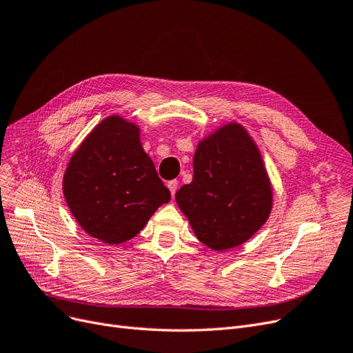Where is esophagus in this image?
<instances>
[{
	"label": "esophagus",
	"mask_w": 353,
	"mask_h": 353,
	"mask_svg": "<svg viewBox=\"0 0 353 353\" xmlns=\"http://www.w3.org/2000/svg\"><path fill=\"white\" fill-rule=\"evenodd\" d=\"M177 180H172V181H168L167 183V188H168V190H170V193H172V197L176 194V190H177Z\"/></svg>",
	"instance_id": "1"
}]
</instances>
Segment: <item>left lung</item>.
I'll list each match as a JSON object with an SVG mask.
<instances>
[{"label":"left lung","mask_w":353,"mask_h":353,"mask_svg":"<svg viewBox=\"0 0 353 353\" xmlns=\"http://www.w3.org/2000/svg\"><path fill=\"white\" fill-rule=\"evenodd\" d=\"M176 202L196 238L213 251L239 247L268 221L272 185L254 139L229 121L197 143L193 180Z\"/></svg>","instance_id":"obj_1"}]
</instances>
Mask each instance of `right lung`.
<instances>
[{
	"label": "right lung",
	"instance_id": "add662e5",
	"mask_svg": "<svg viewBox=\"0 0 353 353\" xmlns=\"http://www.w3.org/2000/svg\"><path fill=\"white\" fill-rule=\"evenodd\" d=\"M140 132L121 115L103 118L76 148L63 174V194L76 222L105 243L134 238L170 201Z\"/></svg>",
	"mask_w": 353,
	"mask_h": 353
}]
</instances>
